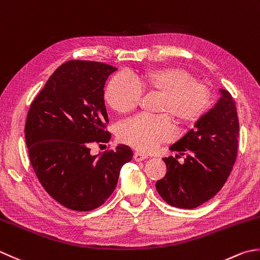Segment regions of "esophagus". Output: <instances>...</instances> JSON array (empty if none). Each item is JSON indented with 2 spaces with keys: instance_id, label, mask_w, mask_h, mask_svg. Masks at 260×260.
I'll return each mask as SVG.
<instances>
[{
  "instance_id": "34e87169",
  "label": "esophagus",
  "mask_w": 260,
  "mask_h": 260,
  "mask_svg": "<svg viewBox=\"0 0 260 260\" xmlns=\"http://www.w3.org/2000/svg\"><path fill=\"white\" fill-rule=\"evenodd\" d=\"M134 159L135 161H143L145 159H147V155L146 154H143V153H140V152H136V153H134Z\"/></svg>"
}]
</instances>
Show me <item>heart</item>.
<instances>
[{"label":"heart","mask_w":260,"mask_h":260,"mask_svg":"<svg viewBox=\"0 0 260 260\" xmlns=\"http://www.w3.org/2000/svg\"><path fill=\"white\" fill-rule=\"evenodd\" d=\"M143 89L164 94L157 109L164 114L137 115L118 127L119 140L142 152L153 151L174 139L175 126L169 115L179 123L192 124L204 116L211 104L207 86L179 68L151 70L141 76L127 72L116 74L107 85L105 99L117 113L127 114L140 105Z\"/></svg>","instance_id":"b5f03b06"}]
</instances>
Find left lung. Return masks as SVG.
Listing matches in <instances>:
<instances>
[{
    "instance_id": "obj_1",
    "label": "left lung",
    "mask_w": 260,
    "mask_h": 260,
    "mask_svg": "<svg viewBox=\"0 0 260 260\" xmlns=\"http://www.w3.org/2000/svg\"><path fill=\"white\" fill-rule=\"evenodd\" d=\"M221 98L198 119L194 128L170 146L176 157H165L167 174L155 187L166 203L195 208L221 190L230 176L238 153L239 118L236 101L220 89ZM186 154L180 165L178 156Z\"/></svg>"
}]
</instances>
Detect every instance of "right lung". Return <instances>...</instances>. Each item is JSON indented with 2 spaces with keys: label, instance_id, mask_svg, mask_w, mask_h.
Here are the masks:
<instances>
[{
  "label": "right lung",
  "instance_id": "add662e5",
  "mask_svg": "<svg viewBox=\"0 0 260 260\" xmlns=\"http://www.w3.org/2000/svg\"><path fill=\"white\" fill-rule=\"evenodd\" d=\"M117 69L90 60H69L56 69L30 106L24 136L40 184L59 204L86 212L113 194L121 167L133 157L129 146L92 155L93 142L110 133L105 83Z\"/></svg>",
  "mask_w": 260,
  "mask_h": 260
}]
</instances>
